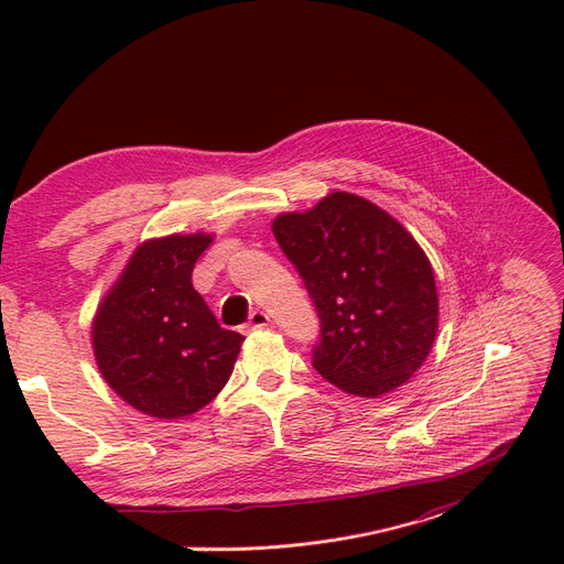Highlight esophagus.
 Returning <instances> with one entry per match:
<instances>
[{
    "mask_svg": "<svg viewBox=\"0 0 564 564\" xmlns=\"http://www.w3.org/2000/svg\"><path fill=\"white\" fill-rule=\"evenodd\" d=\"M267 325H269V316L264 314V311H260V308H256L253 314L248 316V327L260 329V327H267Z\"/></svg>",
    "mask_w": 564,
    "mask_h": 564,
    "instance_id": "obj_1",
    "label": "esophagus"
}]
</instances>
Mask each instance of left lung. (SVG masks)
<instances>
[{"instance_id": "1", "label": "left lung", "mask_w": 564, "mask_h": 564, "mask_svg": "<svg viewBox=\"0 0 564 564\" xmlns=\"http://www.w3.org/2000/svg\"><path fill=\"white\" fill-rule=\"evenodd\" d=\"M321 318L314 369L344 392L379 398L406 383L436 337L440 300L423 248L383 208L332 193L271 225Z\"/></svg>"}]
</instances>
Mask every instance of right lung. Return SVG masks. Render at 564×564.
<instances>
[{"instance_id":"1","label":"right lung","mask_w":564,"mask_h":564,"mask_svg":"<svg viewBox=\"0 0 564 564\" xmlns=\"http://www.w3.org/2000/svg\"><path fill=\"white\" fill-rule=\"evenodd\" d=\"M212 235L141 243L97 308V367L120 398L153 419L197 413L225 388L243 337L223 329L193 288Z\"/></svg>"}]
</instances>
